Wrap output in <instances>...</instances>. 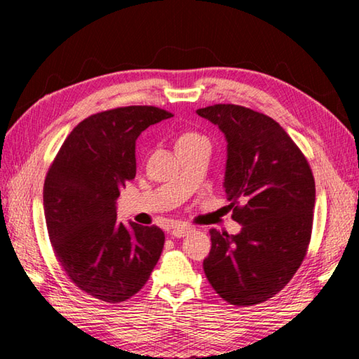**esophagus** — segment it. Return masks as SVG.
Returning a JSON list of instances; mask_svg holds the SVG:
<instances>
[{
    "label": "esophagus",
    "mask_w": 359,
    "mask_h": 359,
    "mask_svg": "<svg viewBox=\"0 0 359 359\" xmlns=\"http://www.w3.org/2000/svg\"><path fill=\"white\" fill-rule=\"evenodd\" d=\"M193 231L191 226H188V224H182V223H177L174 224L172 229H171V234L174 236V238H185L187 234H190Z\"/></svg>",
    "instance_id": "34e87169"
}]
</instances>
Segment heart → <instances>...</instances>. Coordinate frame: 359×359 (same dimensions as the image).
Segmentation results:
<instances>
[{
  "instance_id": "obj_1",
  "label": "heart",
  "mask_w": 359,
  "mask_h": 359,
  "mask_svg": "<svg viewBox=\"0 0 359 359\" xmlns=\"http://www.w3.org/2000/svg\"><path fill=\"white\" fill-rule=\"evenodd\" d=\"M196 139H203L201 135H198V133H193V131H187V133H182L177 139V145L179 144H184V142H190V141H196Z\"/></svg>"
}]
</instances>
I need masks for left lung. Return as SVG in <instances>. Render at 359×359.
Segmentation results:
<instances>
[{
  "instance_id": "left-lung-1",
  "label": "left lung",
  "mask_w": 359,
  "mask_h": 359,
  "mask_svg": "<svg viewBox=\"0 0 359 359\" xmlns=\"http://www.w3.org/2000/svg\"><path fill=\"white\" fill-rule=\"evenodd\" d=\"M228 141L224 191L239 234L210 229L204 272L224 301L248 307L274 297L299 269L311 244L315 180L287 131L238 104L198 109Z\"/></svg>"
}]
</instances>
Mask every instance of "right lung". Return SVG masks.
<instances>
[{
  "mask_svg": "<svg viewBox=\"0 0 359 359\" xmlns=\"http://www.w3.org/2000/svg\"><path fill=\"white\" fill-rule=\"evenodd\" d=\"M172 117L155 106L109 109L66 137L44 180V215L53 253L71 282L96 299L135 296L156 266L165 233L117 222L120 188L136 175V139Z\"/></svg>",
  "mask_w": 359,
  "mask_h": 359,
  "instance_id": "obj_1",
  "label": "right lung"
}]
</instances>
